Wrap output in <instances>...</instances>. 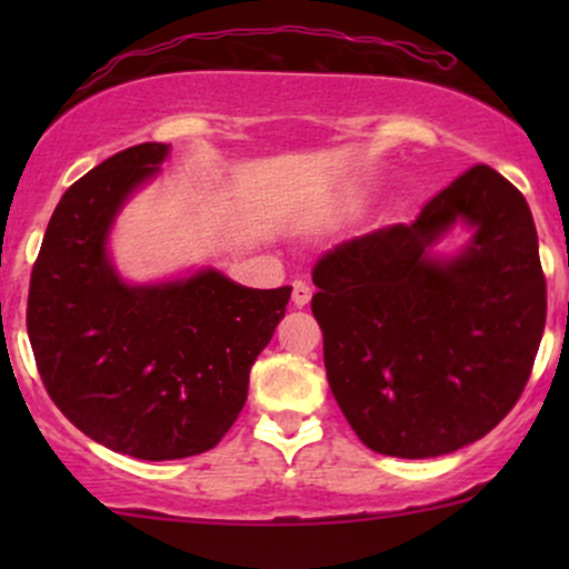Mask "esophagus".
Here are the masks:
<instances>
[{
	"label": "esophagus",
	"mask_w": 569,
	"mask_h": 569,
	"mask_svg": "<svg viewBox=\"0 0 569 569\" xmlns=\"http://www.w3.org/2000/svg\"><path fill=\"white\" fill-rule=\"evenodd\" d=\"M310 299H312V289H310V286H307L305 280H293V286H291V302L297 305V307H305V305H310Z\"/></svg>",
	"instance_id": "obj_1"
}]
</instances>
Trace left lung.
Instances as JSON below:
<instances>
[{"label":"left lung","instance_id":"8db88e82","mask_svg":"<svg viewBox=\"0 0 569 569\" xmlns=\"http://www.w3.org/2000/svg\"><path fill=\"white\" fill-rule=\"evenodd\" d=\"M462 218L477 232L449 263L427 248ZM331 393L369 449L439 457L487 436L532 375L546 276L525 194L473 166L411 224L345 240L312 267Z\"/></svg>","mask_w":569,"mask_h":569}]
</instances>
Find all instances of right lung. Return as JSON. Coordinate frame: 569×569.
Masks as SVG:
<instances>
[{"instance_id":"obj_1","label":"right lung","mask_w":569,"mask_h":569,"mask_svg":"<svg viewBox=\"0 0 569 569\" xmlns=\"http://www.w3.org/2000/svg\"><path fill=\"white\" fill-rule=\"evenodd\" d=\"M166 158V143H136L63 192L26 307L56 407L84 436L139 460L217 447L291 297V286L246 289L217 270L160 286L122 283L107 257L109 227Z\"/></svg>"}]
</instances>
